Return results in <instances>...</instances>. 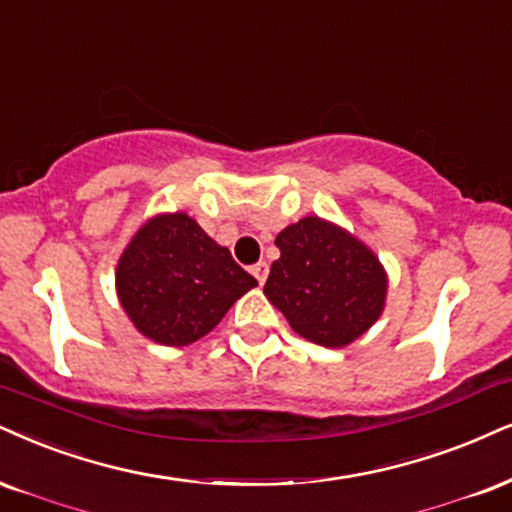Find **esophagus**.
Returning <instances> with one entry per match:
<instances>
[{"instance_id":"esophagus-1","label":"esophagus","mask_w":512,"mask_h":512,"mask_svg":"<svg viewBox=\"0 0 512 512\" xmlns=\"http://www.w3.org/2000/svg\"><path fill=\"white\" fill-rule=\"evenodd\" d=\"M268 263L266 261H261V263H256L254 268H251V273H254V277L258 280V285H263V282L268 280Z\"/></svg>"}]
</instances>
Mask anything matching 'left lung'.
<instances>
[{
	"instance_id": "8db88e82",
	"label": "left lung",
	"mask_w": 512,
	"mask_h": 512,
	"mask_svg": "<svg viewBox=\"0 0 512 512\" xmlns=\"http://www.w3.org/2000/svg\"><path fill=\"white\" fill-rule=\"evenodd\" d=\"M280 258L263 294L308 342L351 344L380 318L387 275L377 256L342 227L308 216L275 239Z\"/></svg>"
}]
</instances>
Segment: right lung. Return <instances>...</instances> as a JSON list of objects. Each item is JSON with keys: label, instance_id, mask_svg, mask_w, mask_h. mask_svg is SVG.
<instances>
[{"label": "right lung", "instance_id": "1", "mask_svg": "<svg viewBox=\"0 0 512 512\" xmlns=\"http://www.w3.org/2000/svg\"><path fill=\"white\" fill-rule=\"evenodd\" d=\"M256 285L187 213L149 220L116 270L125 313L144 337L163 346L197 342Z\"/></svg>", "mask_w": 512, "mask_h": 512}]
</instances>
